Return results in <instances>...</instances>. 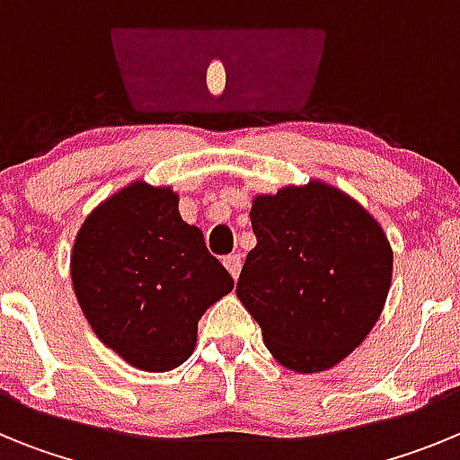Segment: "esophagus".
<instances>
[{"label": "esophagus", "mask_w": 460, "mask_h": 460, "mask_svg": "<svg viewBox=\"0 0 460 460\" xmlns=\"http://www.w3.org/2000/svg\"><path fill=\"white\" fill-rule=\"evenodd\" d=\"M223 265L227 267V271H230V274H233V279L237 280L239 271H242V255H239V253L226 255V258H223Z\"/></svg>", "instance_id": "obj_1"}]
</instances>
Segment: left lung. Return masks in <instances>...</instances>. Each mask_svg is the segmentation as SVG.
Instances as JSON below:
<instances>
[{"instance_id": "1", "label": "left lung", "mask_w": 460, "mask_h": 460, "mask_svg": "<svg viewBox=\"0 0 460 460\" xmlns=\"http://www.w3.org/2000/svg\"><path fill=\"white\" fill-rule=\"evenodd\" d=\"M258 243L237 296L267 350L296 373L336 367L367 339L392 286L394 253L380 223L320 180L255 195Z\"/></svg>"}]
</instances>
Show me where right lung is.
Segmentation results:
<instances>
[{
	"label": "right lung",
	"instance_id": "add662e5",
	"mask_svg": "<svg viewBox=\"0 0 460 460\" xmlns=\"http://www.w3.org/2000/svg\"><path fill=\"white\" fill-rule=\"evenodd\" d=\"M71 280L93 334L149 373L184 364L202 313L234 288L200 227L180 217V195L147 181L124 186L84 218Z\"/></svg>",
	"mask_w": 460,
	"mask_h": 460
}]
</instances>
